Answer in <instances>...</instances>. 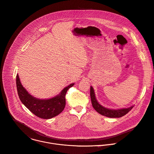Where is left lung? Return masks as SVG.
I'll return each mask as SVG.
<instances>
[{
    "mask_svg": "<svg viewBox=\"0 0 154 154\" xmlns=\"http://www.w3.org/2000/svg\"><path fill=\"white\" fill-rule=\"evenodd\" d=\"M90 98L92 106H93L94 108L100 115L109 118H120L123 116L125 115H126L128 112H129L132 109V108L134 107L132 106L128 108H123L116 110L105 108L98 103L95 96L94 88H92V87H90Z\"/></svg>",
    "mask_w": 154,
    "mask_h": 154,
    "instance_id": "1",
    "label": "left lung"
}]
</instances>
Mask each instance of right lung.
Returning a JSON list of instances; mask_svg holds the SVG:
<instances>
[{
  "instance_id": "right-lung-1",
  "label": "right lung",
  "mask_w": 154,
  "mask_h": 154,
  "mask_svg": "<svg viewBox=\"0 0 154 154\" xmlns=\"http://www.w3.org/2000/svg\"><path fill=\"white\" fill-rule=\"evenodd\" d=\"M16 84L19 98L23 104L35 115L46 119L52 118L63 111L66 106V92L74 85V84H70L63 90L59 95L54 98L39 100L28 93L20 82L18 74L16 77Z\"/></svg>"
}]
</instances>
